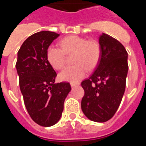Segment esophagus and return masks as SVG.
I'll use <instances>...</instances> for the list:
<instances>
[{
	"label": "esophagus",
	"mask_w": 146,
	"mask_h": 146,
	"mask_svg": "<svg viewBox=\"0 0 146 146\" xmlns=\"http://www.w3.org/2000/svg\"><path fill=\"white\" fill-rule=\"evenodd\" d=\"M70 85L72 87H76V86H80L79 83H74V82H70Z\"/></svg>",
	"instance_id": "obj_1"
}]
</instances>
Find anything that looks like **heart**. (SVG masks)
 I'll list each match as a JSON object with an SVG mask.
<instances>
[{
  "mask_svg": "<svg viewBox=\"0 0 146 146\" xmlns=\"http://www.w3.org/2000/svg\"><path fill=\"white\" fill-rule=\"evenodd\" d=\"M59 48L50 46L47 50V59L55 69L64 66L66 55L74 54L73 64L60 72L59 79L71 82H79L87 74L88 69L92 70L97 65L100 58V47L95 41H88L78 36H69L60 41Z\"/></svg>",
  "mask_w": 146,
  "mask_h": 146,
  "instance_id": "heart-1",
  "label": "heart"
}]
</instances>
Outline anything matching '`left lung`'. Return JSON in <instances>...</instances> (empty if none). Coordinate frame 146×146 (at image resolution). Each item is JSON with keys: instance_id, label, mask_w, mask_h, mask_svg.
<instances>
[{"instance_id": "obj_1", "label": "left lung", "mask_w": 146, "mask_h": 146, "mask_svg": "<svg viewBox=\"0 0 146 146\" xmlns=\"http://www.w3.org/2000/svg\"><path fill=\"white\" fill-rule=\"evenodd\" d=\"M100 58L92 75L81 83L85 94L81 108L89 120L106 122L119 107L126 88L128 53L123 44L106 33L99 38Z\"/></svg>"}]
</instances>
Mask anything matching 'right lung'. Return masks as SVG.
<instances>
[{
	"label": "right lung",
	"mask_w": 146,
	"mask_h": 146,
	"mask_svg": "<svg viewBox=\"0 0 146 146\" xmlns=\"http://www.w3.org/2000/svg\"><path fill=\"white\" fill-rule=\"evenodd\" d=\"M60 35L40 31L23 42L17 52L16 69L25 108L34 122L48 127L60 120L71 91L69 82L55 83L56 72L47 59V50Z\"/></svg>",
	"instance_id": "right-lung-1"
}]
</instances>
